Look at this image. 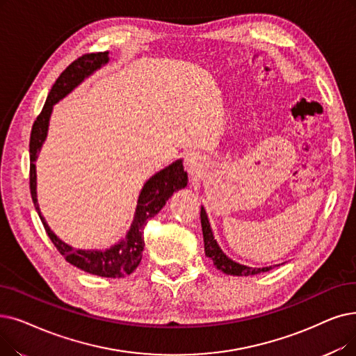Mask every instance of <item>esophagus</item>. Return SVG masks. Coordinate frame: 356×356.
<instances>
[{"mask_svg":"<svg viewBox=\"0 0 356 356\" xmlns=\"http://www.w3.org/2000/svg\"><path fill=\"white\" fill-rule=\"evenodd\" d=\"M186 164H188L189 170H192V172H196L197 167H199V159L195 156V154H188Z\"/></svg>","mask_w":356,"mask_h":356,"instance_id":"34e87169","label":"esophagus"}]
</instances>
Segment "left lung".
Here are the masks:
<instances>
[{
	"mask_svg": "<svg viewBox=\"0 0 356 356\" xmlns=\"http://www.w3.org/2000/svg\"><path fill=\"white\" fill-rule=\"evenodd\" d=\"M200 224H202V233H204V243H205V254L213 261L215 268L227 273V275H233V276H250V275H257L261 272H268L275 266L269 268H250V266H244L237 264V261L231 260L228 256L224 254V252L220 249L218 243L213 238L212 229L208 221V215L204 209V207L200 208Z\"/></svg>",
	"mask_w": 356,
	"mask_h": 356,
	"instance_id": "left-lung-1",
	"label": "left lung"
}]
</instances>
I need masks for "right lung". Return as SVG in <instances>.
Instances as JSON below:
<instances>
[{"label": "right lung", "instance_id": "add662e5", "mask_svg": "<svg viewBox=\"0 0 356 356\" xmlns=\"http://www.w3.org/2000/svg\"><path fill=\"white\" fill-rule=\"evenodd\" d=\"M107 55H109V52L86 54L80 56L71 65H68L65 71H63V74L58 76V80L52 86L43 109L33 123L32 134H30V195H32L35 208L40 216L46 234L49 236L51 241L56 247V250L64 256L68 264L87 273L97 276L122 277L131 275L138 268V265H140L145 245L144 228L148 220H151L154 215L161 211L170 196L188 184V173L183 170L181 160H177L173 164L160 170L159 173L154 175L144 184L140 197H138L135 216L127 237L107 250L72 249L71 245L65 244L63 240H59L42 216L36 196L35 161L46 138V134H48L49 118L54 104L60 99H64L68 92H71L81 81H84V79H87L90 74L109 63V56Z\"/></svg>", "mask_w": 356, "mask_h": 356}]
</instances>
